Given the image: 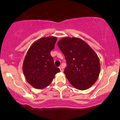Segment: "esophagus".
Here are the masks:
<instances>
[{
  "label": "esophagus",
  "instance_id": "1",
  "mask_svg": "<svg viewBox=\"0 0 120 120\" xmlns=\"http://www.w3.org/2000/svg\"><path fill=\"white\" fill-rule=\"evenodd\" d=\"M59 69H60V71H63V67H61V66H60V67H59Z\"/></svg>",
  "mask_w": 120,
  "mask_h": 120
}]
</instances>
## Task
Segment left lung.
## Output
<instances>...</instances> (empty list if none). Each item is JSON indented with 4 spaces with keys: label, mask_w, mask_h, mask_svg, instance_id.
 Returning a JSON list of instances; mask_svg holds the SVG:
<instances>
[{
    "label": "left lung",
    "mask_w": 120,
    "mask_h": 120,
    "mask_svg": "<svg viewBox=\"0 0 120 120\" xmlns=\"http://www.w3.org/2000/svg\"><path fill=\"white\" fill-rule=\"evenodd\" d=\"M57 45L65 57L64 74L71 85L80 90L93 86L100 70V60L93 49L77 38L65 37Z\"/></svg>",
    "instance_id": "obj_1"
}]
</instances>
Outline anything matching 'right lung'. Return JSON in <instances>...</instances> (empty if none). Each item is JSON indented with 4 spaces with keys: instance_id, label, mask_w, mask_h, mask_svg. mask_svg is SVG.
<instances>
[{
    "instance_id": "1",
    "label": "right lung",
    "mask_w": 120,
    "mask_h": 120,
    "mask_svg": "<svg viewBox=\"0 0 120 120\" xmlns=\"http://www.w3.org/2000/svg\"><path fill=\"white\" fill-rule=\"evenodd\" d=\"M57 38L44 37L34 43L27 52L23 63L26 79L34 87L42 89L51 83L55 75L60 72L50 54Z\"/></svg>"
}]
</instances>
